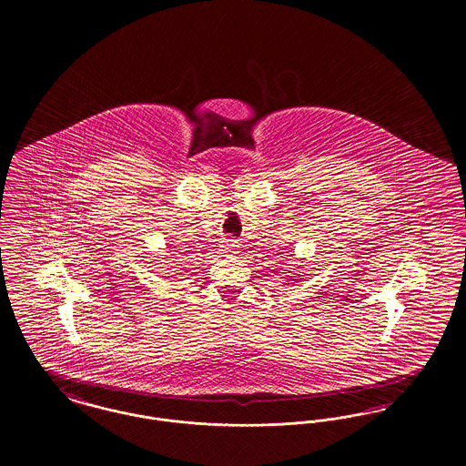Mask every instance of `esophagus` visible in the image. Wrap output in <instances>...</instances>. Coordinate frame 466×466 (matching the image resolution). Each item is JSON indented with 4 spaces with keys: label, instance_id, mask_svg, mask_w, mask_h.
<instances>
[{
    "label": "esophagus",
    "instance_id": "34e87169",
    "mask_svg": "<svg viewBox=\"0 0 466 466\" xmlns=\"http://www.w3.org/2000/svg\"><path fill=\"white\" fill-rule=\"evenodd\" d=\"M218 251H220L222 257H234L238 253V243L234 239L227 238V239H223Z\"/></svg>",
    "mask_w": 466,
    "mask_h": 466
}]
</instances>
